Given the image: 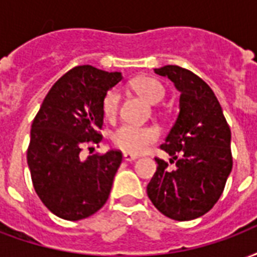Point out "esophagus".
Here are the masks:
<instances>
[{"label":"esophagus","instance_id":"1","mask_svg":"<svg viewBox=\"0 0 257 257\" xmlns=\"http://www.w3.org/2000/svg\"><path fill=\"white\" fill-rule=\"evenodd\" d=\"M139 156L137 155L129 154V152H124V160L125 162H133V160H136Z\"/></svg>","mask_w":257,"mask_h":257}]
</instances>
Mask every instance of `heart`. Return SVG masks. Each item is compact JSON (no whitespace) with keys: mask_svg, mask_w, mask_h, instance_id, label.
I'll return each instance as SVG.
<instances>
[{"mask_svg":"<svg viewBox=\"0 0 257 257\" xmlns=\"http://www.w3.org/2000/svg\"><path fill=\"white\" fill-rule=\"evenodd\" d=\"M133 89L151 103L163 101L166 90L159 81L154 78H142L133 83ZM120 91L117 89L109 90L102 99V111L105 117L113 118L117 114L120 105ZM159 133L152 126H137V125H121L111 135L115 147L126 151L129 154H142L148 147L158 140Z\"/></svg>","mask_w":257,"mask_h":257,"instance_id":"1","label":"heart"}]
</instances>
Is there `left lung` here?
<instances>
[{"instance_id": "obj_1", "label": "left lung", "mask_w": 257, "mask_h": 257, "mask_svg": "<svg viewBox=\"0 0 257 257\" xmlns=\"http://www.w3.org/2000/svg\"><path fill=\"white\" fill-rule=\"evenodd\" d=\"M167 76L181 93L179 114L160 148L175 160L155 158L158 168L147 186V194L168 218L190 221L210 210L220 199L232 171L230 128L218 99L194 72L179 66L155 68Z\"/></svg>"}]
</instances>
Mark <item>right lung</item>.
<instances>
[{
	"mask_svg": "<svg viewBox=\"0 0 257 257\" xmlns=\"http://www.w3.org/2000/svg\"><path fill=\"white\" fill-rule=\"evenodd\" d=\"M122 79L85 64L66 72L44 98L31 128L27 160L35 191L60 218H87L106 203L122 154L82 159L85 144L102 140V99Z\"/></svg>",
	"mask_w": 257,
	"mask_h": 257,
	"instance_id": "1",
	"label": "right lung"
}]
</instances>
